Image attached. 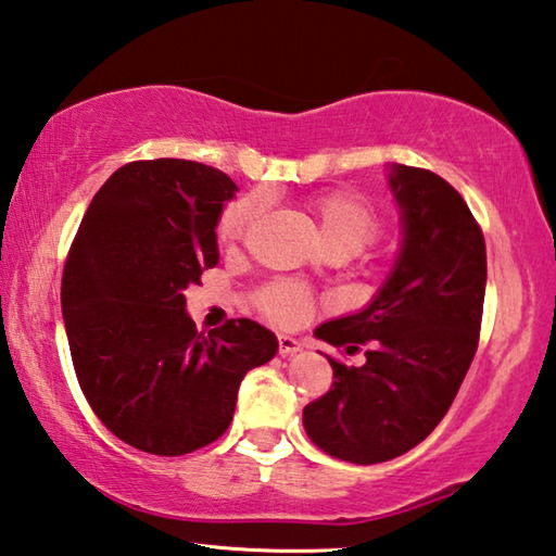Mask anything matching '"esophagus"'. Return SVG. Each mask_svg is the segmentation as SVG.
I'll use <instances>...</instances> for the list:
<instances>
[{
	"label": "esophagus",
	"mask_w": 556,
	"mask_h": 556,
	"mask_svg": "<svg viewBox=\"0 0 556 556\" xmlns=\"http://www.w3.org/2000/svg\"><path fill=\"white\" fill-rule=\"evenodd\" d=\"M303 349V342L290 334H278V354L280 356H293Z\"/></svg>",
	"instance_id": "1"
}]
</instances>
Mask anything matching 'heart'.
Segmentation results:
<instances>
[{"instance_id": "b5f03b06", "label": "heart", "mask_w": 556, "mask_h": 556, "mask_svg": "<svg viewBox=\"0 0 556 556\" xmlns=\"http://www.w3.org/2000/svg\"><path fill=\"white\" fill-rule=\"evenodd\" d=\"M313 214L319 224V237L327 251H342L356 256L381 237L383 217L362 194L337 190L313 200ZM261 202L256 198H239L222 210L217 237L222 243H237L247 237L253 219L258 217ZM315 298L305 286L293 280H276L258 293V309L270 323L295 327L313 315Z\"/></svg>"}]
</instances>
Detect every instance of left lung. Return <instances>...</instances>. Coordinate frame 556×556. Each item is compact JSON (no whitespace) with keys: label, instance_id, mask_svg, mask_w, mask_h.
<instances>
[{"label":"left lung","instance_id":"8db88e82","mask_svg":"<svg viewBox=\"0 0 556 556\" xmlns=\"http://www.w3.org/2000/svg\"><path fill=\"white\" fill-rule=\"evenodd\" d=\"M388 185L403 212V247L371 305L315 329L366 364H332V388L305 405L309 440L352 464L395 459L450 410L479 346L485 241L469 204L432 170L393 165Z\"/></svg>","mask_w":556,"mask_h":556}]
</instances>
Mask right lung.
Masks as SVG:
<instances>
[{
	"label": "right lung",
	"mask_w": 556,
	"mask_h": 556,
	"mask_svg": "<svg viewBox=\"0 0 556 556\" xmlns=\"http://www.w3.org/2000/svg\"><path fill=\"white\" fill-rule=\"evenodd\" d=\"M237 185L217 168L134 161L110 175L67 251L61 305L87 403L136 450L180 456L227 432L241 378L278 339L253 319L204 337L182 290L217 266V227Z\"/></svg>",
	"instance_id": "1"
}]
</instances>
